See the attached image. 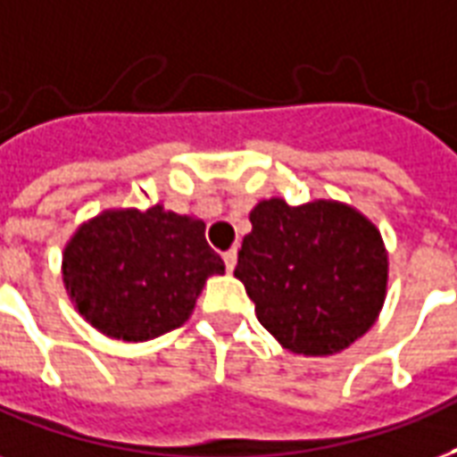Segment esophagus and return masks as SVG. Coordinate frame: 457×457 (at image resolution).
Returning a JSON list of instances; mask_svg holds the SVG:
<instances>
[{
  "label": "esophagus",
  "mask_w": 457,
  "mask_h": 457,
  "mask_svg": "<svg viewBox=\"0 0 457 457\" xmlns=\"http://www.w3.org/2000/svg\"><path fill=\"white\" fill-rule=\"evenodd\" d=\"M222 259H225V266H228V270L232 273L237 266V249H229V252L222 253Z\"/></svg>",
  "instance_id": "34e87169"
}]
</instances>
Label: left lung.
Returning <instances> with one entry per match:
<instances>
[{
	"mask_svg": "<svg viewBox=\"0 0 457 457\" xmlns=\"http://www.w3.org/2000/svg\"><path fill=\"white\" fill-rule=\"evenodd\" d=\"M235 278L261 326L285 350L328 357L367 333L388 287V252L374 222L330 198H266L249 213Z\"/></svg>",
	"mask_w": 457,
	"mask_h": 457,
	"instance_id": "obj_1",
	"label": "left lung"
}]
</instances>
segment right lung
<instances>
[{
  "mask_svg": "<svg viewBox=\"0 0 457 457\" xmlns=\"http://www.w3.org/2000/svg\"><path fill=\"white\" fill-rule=\"evenodd\" d=\"M225 263L205 222L153 205L110 208L79 225L62 253L66 295L103 336L144 343L179 328Z\"/></svg>",
  "mask_w": 457,
  "mask_h": 457,
  "instance_id": "right-lung-1",
  "label": "right lung"
}]
</instances>
